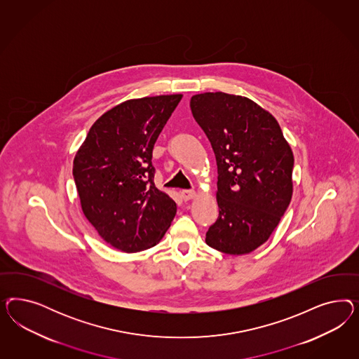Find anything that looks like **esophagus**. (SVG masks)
<instances>
[{"label": "esophagus", "mask_w": 359, "mask_h": 359, "mask_svg": "<svg viewBox=\"0 0 359 359\" xmlns=\"http://www.w3.org/2000/svg\"><path fill=\"white\" fill-rule=\"evenodd\" d=\"M195 191H189V189H184V191H182V198H183L184 201H188V200H192V198H195Z\"/></svg>", "instance_id": "34e87169"}]
</instances>
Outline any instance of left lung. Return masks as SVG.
<instances>
[{
    "instance_id": "left-lung-1",
    "label": "left lung",
    "mask_w": 359,
    "mask_h": 359,
    "mask_svg": "<svg viewBox=\"0 0 359 359\" xmlns=\"http://www.w3.org/2000/svg\"><path fill=\"white\" fill-rule=\"evenodd\" d=\"M217 162V221L208 246L242 255L270 238L292 198L294 154L278 121L250 98L207 92L191 98Z\"/></svg>"
}]
</instances>
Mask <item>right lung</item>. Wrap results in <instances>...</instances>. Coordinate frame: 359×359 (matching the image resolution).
Segmentation results:
<instances>
[{"label": "right lung", "mask_w": 359, "mask_h": 359, "mask_svg": "<svg viewBox=\"0 0 359 359\" xmlns=\"http://www.w3.org/2000/svg\"><path fill=\"white\" fill-rule=\"evenodd\" d=\"M183 95L128 100L104 113L74 159L81 209L100 237L123 252L155 246L175 215L154 184L152 149Z\"/></svg>", "instance_id": "obj_1"}]
</instances>
